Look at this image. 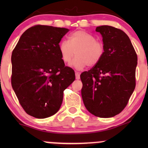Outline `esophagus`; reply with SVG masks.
<instances>
[{"mask_svg":"<svg viewBox=\"0 0 148 148\" xmlns=\"http://www.w3.org/2000/svg\"><path fill=\"white\" fill-rule=\"evenodd\" d=\"M75 75H76V79H80V73L76 72H75Z\"/></svg>","mask_w":148,"mask_h":148,"instance_id":"esophagus-1","label":"esophagus"}]
</instances>
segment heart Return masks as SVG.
<instances>
[{
	"mask_svg": "<svg viewBox=\"0 0 148 148\" xmlns=\"http://www.w3.org/2000/svg\"><path fill=\"white\" fill-rule=\"evenodd\" d=\"M58 48L62 61L65 64L71 62L76 52V57L72 61V66L78 70L87 65H96L104 53L103 42L97 40L95 36L83 30L71 33L68 40H62Z\"/></svg>",
	"mask_w": 148,
	"mask_h": 148,
	"instance_id": "1",
	"label": "heart"
}]
</instances>
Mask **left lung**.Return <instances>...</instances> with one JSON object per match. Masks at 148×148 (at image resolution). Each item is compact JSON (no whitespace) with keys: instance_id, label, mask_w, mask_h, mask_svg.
Here are the masks:
<instances>
[{"instance_id":"8db88e82","label":"left lung","mask_w":148,"mask_h":148,"mask_svg":"<svg viewBox=\"0 0 148 148\" xmlns=\"http://www.w3.org/2000/svg\"><path fill=\"white\" fill-rule=\"evenodd\" d=\"M95 30L102 36L104 53L96 65L80 76L81 96L90 113L111 118L125 108L135 89L137 55L122 30L101 25Z\"/></svg>"}]
</instances>
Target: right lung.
Segmentation results:
<instances>
[{
  "instance_id": "add662e5",
  "label": "right lung",
  "mask_w": 148,
  "mask_h": 148,
  "mask_svg": "<svg viewBox=\"0 0 148 148\" xmlns=\"http://www.w3.org/2000/svg\"><path fill=\"white\" fill-rule=\"evenodd\" d=\"M69 29L36 25L22 34L12 53L11 83L27 114L46 118L56 113L63 92L75 80L64 65L59 43Z\"/></svg>"
}]
</instances>
